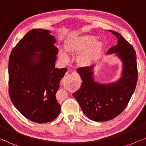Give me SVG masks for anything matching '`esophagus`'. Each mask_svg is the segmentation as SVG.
I'll return each instance as SVG.
<instances>
[{"label": "esophagus", "mask_w": 146, "mask_h": 146, "mask_svg": "<svg viewBox=\"0 0 146 146\" xmlns=\"http://www.w3.org/2000/svg\"><path fill=\"white\" fill-rule=\"evenodd\" d=\"M71 75H69L68 74V75H67V77H65V79H69V77H71Z\"/></svg>", "instance_id": "34e87169"}]
</instances>
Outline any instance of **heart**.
<instances>
[{
    "label": "heart",
    "mask_w": 146,
    "mask_h": 146,
    "mask_svg": "<svg viewBox=\"0 0 146 146\" xmlns=\"http://www.w3.org/2000/svg\"><path fill=\"white\" fill-rule=\"evenodd\" d=\"M66 50L69 55H77L83 52L79 58V63L81 65L87 67L100 59L103 50V43L96 40L94 36L83 35L68 42ZM59 57L65 63L69 61V57L63 50H60Z\"/></svg>",
    "instance_id": "obj_1"
}]
</instances>
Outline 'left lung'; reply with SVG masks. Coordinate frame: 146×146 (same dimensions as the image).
<instances>
[{
    "mask_svg": "<svg viewBox=\"0 0 146 146\" xmlns=\"http://www.w3.org/2000/svg\"><path fill=\"white\" fill-rule=\"evenodd\" d=\"M117 38V44L108 54L115 53L123 63L121 77L110 84H102L93 79V65L80 67L77 72L83 81L81 88L73 96L89 119L107 121L119 115L127 106L137 82L136 53L119 33L110 30Z\"/></svg>",
    "mask_w": 146,
    "mask_h": 146,
    "instance_id": "obj_1",
    "label": "left lung"
}]
</instances>
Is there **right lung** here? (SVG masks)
<instances>
[{
    "label": "right lung",
    "mask_w": 146,
    "mask_h": 146,
    "mask_svg": "<svg viewBox=\"0 0 146 146\" xmlns=\"http://www.w3.org/2000/svg\"><path fill=\"white\" fill-rule=\"evenodd\" d=\"M50 33L32 29L13 48L9 61L11 102L23 115L38 123L51 121L59 115L61 106L55 95L67 71L55 68L59 49Z\"/></svg>",
    "instance_id": "add662e5"
}]
</instances>
